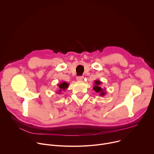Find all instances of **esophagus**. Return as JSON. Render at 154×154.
<instances>
[{"label":"esophagus","mask_w":154,"mask_h":154,"mask_svg":"<svg viewBox=\"0 0 154 154\" xmlns=\"http://www.w3.org/2000/svg\"><path fill=\"white\" fill-rule=\"evenodd\" d=\"M76 79H77V81H82L83 79V77H82V76H79V77H77L76 78Z\"/></svg>","instance_id":"1"}]
</instances>
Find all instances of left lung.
Returning a JSON list of instances; mask_svg holds the SVG:
<instances>
[{"mask_svg": "<svg viewBox=\"0 0 154 154\" xmlns=\"http://www.w3.org/2000/svg\"><path fill=\"white\" fill-rule=\"evenodd\" d=\"M102 83V82L100 80H95L94 81V85L93 86V90L97 92L98 94H99V96H103L106 94V92L105 91V88H102L100 86V85Z\"/></svg>", "mask_w": 154, "mask_h": 154, "instance_id": "1", "label": "left lung"}]
</instances>
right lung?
<instances>
[{"mask_svg":"<svg viewBox=\"0 0 154 154\" xmlns=\"http://www.w3.org/2000/svg\"><path fill=\"white\" fill-rule=\"evenodd\" d=\"M57 86H58V92H57V93L61 94L62 91H65L68 88L69 86V83L65 82H63L60 83H58L57 85Z\"/></svg>","mask_w":154,"mask_h":154,"instance_id":"right-lung-1","label":"right lung"}]
</instances>
